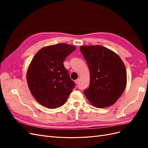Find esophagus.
Returning <instances> with one entry per match:
<instances>
[{
    "instance_id": "34e87169",
    "label": "esophagus",
    "mask_w": 148,
    "mask_h": 148,
    "mask_svg": "<svg viewBox=\"0 0 148 148\" xmlns=\"http://www.w3.org/2000/svg\"><path fill=\"white\" fill-rule=\"evenodd\" d=\"M79 78H78V79H77L75 80V83L76 84H78V83H79Z\"/></svg>"
}]
</instances>
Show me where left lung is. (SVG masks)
<instances>
[{"label":"left lung","instance_id":"obj_1","mask_svg":"<svg viewBox=\"0 0 148 148\" xmlns=\"http://www.w3.org/2000/svg\"><path fill=\"white\" fill-rule=\"evenodd\" d=\"M90 71V84L84 90L91 104L97 108L113 105L127 84L126 68L120 57L101 46L79 47Z\"/></svg>","mask_w":148,"mask_h":148}]
</instances>
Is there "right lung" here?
<instances>
[{"instance_id": "1", "label": "right lung", "mask_w": 148, "mask_h": 148, "mask_svg": "<svg viewBox=\"0 0 148 148\" xmlns=\"http://www.w3.org/2000/svg\"><path fill=\"white\" fill-rule=\"evenodd\" d=\"M76 49L64 43L44 47L34 56L26 79L31 93L40 104L49 109L63 106L75 83L63 62Z\"/></svg>"}]
</instances>
